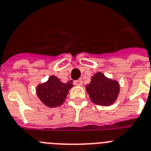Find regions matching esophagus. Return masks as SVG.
Returning a JSON list of instances; mask_svg holds the SVG:
<instances>
[{"label": "esophagus", "instance_id": "1", "mask_svg": "<svg viewBox=\"0 0 151 151\" xmlns=\"http://www.w3.org/2000/svg\"><path fill=\"white\" fill-rule=\"evenodd\" d=\"M73 85H77V86H81L83 85V81L81 79H79V80L74 81H73Z\"/></svg>", "mask_w": 151, "mask_h": 151}]
</instances>
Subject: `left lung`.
<instances>
[{
    "instance_id": "left-lung-1",
    "label": "left lung",
    "mask_w": 151,
    "mask_h": 151,
    "mask_svg": "<svg viewBox=\"0 0 151 151\" xmlns=\"http://www.w3.org/2000/svg\"><path fill=\"white\" fill-rule=\"evenodd\" d=\"M86 91L91 100L96 105H112L117 100L120 92L119 82L97 72L92 76L90 84L86 85Z\"/></svg>"
}]
</instances>
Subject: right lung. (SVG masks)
<instances>
[{
    "label": "right lung",
    "mask_w": 151,
    "mask_h": 151,
    "mask_svg": "<svg viewBox=\"0 0 151 151\" xmlns=\"http://www.w3.org/2000/svg\"><path fill=\"white\" fill-rule=\"evenodd\" d=\"M73 84L70 81L62 82L55 76H51L47 81L37 86L36 93L41 103L48 107H56L65 102L66 96Z\"/></svg>",
    "instance_id": "right-lung-1"
}]
</instances>
